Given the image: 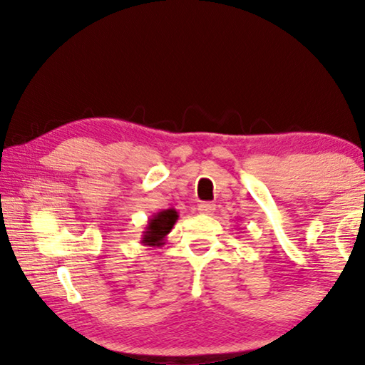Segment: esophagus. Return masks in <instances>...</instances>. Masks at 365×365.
<instances>
[{
    "mask_svg": "<svg viewBox=\"0 0 365 365\" xmlns=\"http://www.w3.org/2000/svg\"><path fill=\"white\" fill-rule=\"evenodd\" d=\"M197 211L202 214V216H211V214L216 211V204L212 202H201L197 206Z\"/></svg>",
    "mask_w": 365,
    "mask_h": 365,
    "instance_id": "obj_1",
    "label": "esophagus"
}]
</instances>
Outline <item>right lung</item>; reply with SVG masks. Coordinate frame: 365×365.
<instances>
[{
  "label": "right lung",
  "instance_id": "1",
  "mask_svg": "<svg viewBox=\"0 0 365 365\" xmlns=\"http://www.w3.org/2000/svg\"><path fill=\"white\" fill-rule=\"evenodd\" d=\"M179 217L176 209H164L161 212H156L153 217H149L148 226L143 231L141 244L149 247H159L166 242V236L171 232Z\"/></svg>",
  "mask_w": 365,
  "mask_h": 365
}]
</instances>
